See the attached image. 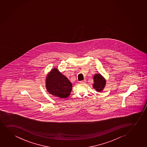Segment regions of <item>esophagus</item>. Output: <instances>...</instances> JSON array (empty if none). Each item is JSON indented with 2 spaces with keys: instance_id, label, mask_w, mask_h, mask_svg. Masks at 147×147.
Instances as JSON below:
<instances>
[{
  "instance_id": "34e87169",
  "label": "esophagus",
  "mask_w": 147,
  "mask_h": 147,
  "mask_svg": "<svg viewBox=\"0 0 147 147\" xmlns=\"http://www.w3.org/2000/svg\"><path fill=\"white\" fill-rule=\"evenodd\" d=\"M86 80L85 79H84V80H82V81H80V83H85L86 82Z\"/></svg>"
}]
</instances>
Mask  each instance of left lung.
Masks as SVG:
<instances>
[{
    "label": "left lung",
    "mask_w": 147,
    "mask_h": 147,
    "mask_svg": "<svg viewBox=\"0 0 147 147\" xmlns=\"http://www.w3.org/2000/svg\"><path fill=\"white\" fill-rule=\"evenodd\" d=\"M94 82L93 87L97 92H101L104 88L106 84V81L103 77L100 74H96L94 76Z\"/></svg>",
    "instance_id": "left-lung-1"
}]
</instances>
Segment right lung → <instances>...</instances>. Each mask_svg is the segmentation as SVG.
<instances>
[{"mask_svg": "<svg viewBox=\"0 0 147 147\" xmlns=\"http://www.w3.org/2000/svg\"><path fill=\"white\" fill-rule=\"evenodd\" d=\"M46 87L50 94L58 97L66 98L70 95L72 84L57 69L52 70L47 76Z\"/></svg>", "mask_w": 147, "mask_h": 147, "instance_id": "obj_1", "label": "right lung"}]
</instances>
